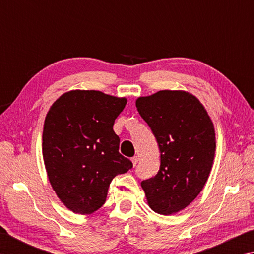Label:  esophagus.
I'll list each match as a JSON object with an SVG mask.
<instances>
[{
	"label": "esophagus",
	"mask_w": 254,
	"mask_h": 254,
	"mask_svg": "<svg viewBox=\"0 0 254 254\" xmlns=\"http://www.w3.org/2000/svg\"><path fill=\"white\" fill-rule=\"evenodd\" d=\"M131 161H132L133 165H137V163H138V161H139V158H138V157H133V158L131 159Z\"/></svg>",
	"instance_id": "esophagus-1"
}]
</instances>
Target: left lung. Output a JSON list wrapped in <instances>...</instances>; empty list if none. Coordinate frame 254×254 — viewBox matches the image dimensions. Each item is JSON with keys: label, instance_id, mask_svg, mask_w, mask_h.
<instances>
[{"label": "left lung", "instance_id": "8db88e82", "mask_svg": "<svg viewBox=\"0 0 254 254\" xmlns=\"http://www.w3.org/2000/svg\"><path fill=\"white\" fill-rule=\"evenodd\" d=\"M137 110L157 139L160 169L141 186L149 206L161 215L184 209L203 190L213 165V122L194 95L159 91L139 97Z\"/></svg>", "mask_w": 254, "mask_h": 254}]
</instances>
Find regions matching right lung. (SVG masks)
Wrapping results in <instances>:
<instances>
[{"label":"right lung","mask_w":254,"mask_h":254,"mask_svg":"<svg viewBox=\"0 0 254 254\" xmlns=\"http://www.w3.org/2000/svg\"><path fill=\"white\" fill-rule=\"evenodd\" d=\"M127 100L75 90L57 100L46 116L43 157L56 194L70 210L87 215L105 203L108 186L132 162L120 153L113 126Z\"/></svg>","instance_id":"right-lung-1"}]
</instances>
